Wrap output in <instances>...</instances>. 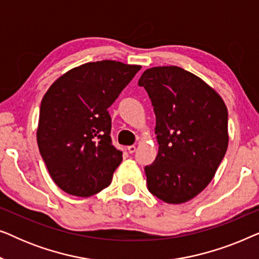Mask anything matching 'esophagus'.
Returning a JSON list of instances; mask_svg holds the SVG:
<instances>
[{
	"instance_id": "esophagus-1",
	"label": "esophagus",
	"mask_w": 259,
	"mask_h": 259,
	"mask_svg": "<svg viewBox=\"0 0 259 259\" xmlns=\"http://www.w3.org/2000/svg\"><path fill=\"white\" fill-rule=\"evenodd\" d=\"M127 150H128L131 154H132V153H134V152H136V146H134V145H131V146L127 147Z\"/></svg>"
}]
</instances>
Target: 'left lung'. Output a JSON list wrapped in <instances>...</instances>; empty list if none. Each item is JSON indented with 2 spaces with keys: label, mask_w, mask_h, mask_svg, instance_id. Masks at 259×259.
I'll use <instances>...</instances> for the list:
<instances>
[{
  "label": "left lung",
  "mask_w": 259,
  "mask_h": 259,
  "mask_svg": "<svg viewBox=\"0 0 259 259\" xmlns=\"http://www.w3.org/2000/svg\"><path fill=\"white\" fill-rule=\"evenodd\" d=\"M155 113L158 155L145 166L147 189L182 204L206 187L228 150V108L214 90L177 66L153 67L140 76Z\"/></svg>",
  "instance_id": "1"
}]
</instances>
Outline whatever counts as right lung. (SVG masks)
Masks as SVG:
<instances>
[{
    "label": "right lung",
    "mask_w": 259,
    "mask_h": 259,
    "mask_svg": "<svg viewBox=\"0 0 259 259\" xmlns=\"http://www.w3.org/2000/svg\"><path fill=\"white\" fill-rule=\"evenodd\" d=\"M140 68L112 60L88 62L60 76L45 94L37 145L62 191L90 197L111 184L122 152L112 144L107 108Z\"/></svg>",
    "instance_id": "right-lung-1"
}]
</instances>
